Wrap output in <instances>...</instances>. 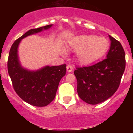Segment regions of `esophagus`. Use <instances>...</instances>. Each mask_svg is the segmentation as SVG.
Returning <instances> with one entry per match:
<instances>
[{"instance_id":"1","label":"esophagus","mask_w":133,"mask_h":133,"mask_svg":"<svg viewBox=\"0 0 133 133\" xmlns=\"http://www.w3.org/2000/svg\"><path fill=\"white\" fill-rule=\"evenodd\" d=\"M66 70H67V71L69 72H71L72 70V66L70 65H67L66 66Z\"/></svg>"}]
</instances>
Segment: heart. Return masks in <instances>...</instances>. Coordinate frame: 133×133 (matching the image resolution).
Masks as SVG:
<instances>
[{"instance_id": "b5f03b06", "label": "heart", "mask_w": 133, "mask_h": 133, "mask_svg": "<svg viewBox=\"0 0 133 133\" xmlns=\"http://www.w3.org/2000/svg\"><path fill=\"white\" fill-rule=\"evenodd\" d=\"M71 49L77 52V59L82 64H89L102 58L108 51L110 43L107 38L96 35H83L75 38Z\"/></svg>"}]
</instances>
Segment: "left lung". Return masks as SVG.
Masks as SVG:
<instances>
[{
	"mask_svg": "<svg viewBox=\"0 0 133 133\" xmlns=\"http://www.w3.org/2000/svg\"><path fill=\"white\" fill-rule=\"evenodd\" d=\"M111 44L107 58L89 66H78L74 71L77 92L88 104H97L112 97L124 73L125 52L119 41L109 35Z\"/></svg>",
	"mask_w": 133,
	"mask_h": 133,
	"instance_id": "obj_1",
	"label": "left lung"
}]
</instances>
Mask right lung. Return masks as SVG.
<instances>
[{"label": "right lung", "mask_w": 133, "mask_h": 133, "mask_svg": "<svg viewBox=\"0 0 133 133\" xmlns=\"http://www.w3.org/2000/svg\"><path fill=\"white\" fill-rule=\"evenodd\" d=\"M51 26L29 30L14 42L9 52L7 66L14 90L23 101L33 106L45 107L53 101L60 81L66 74V64L47 66L35 72L29 71L20 65L17 49L22 38Z\"/></svg>", "instance_id": "right-lung-1"}]
</instances>
